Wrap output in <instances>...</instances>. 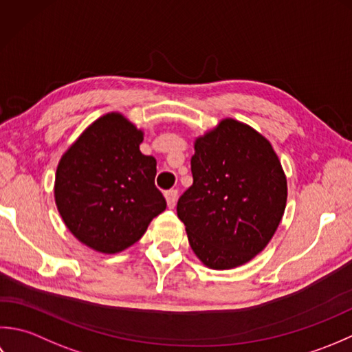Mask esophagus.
I'll use <instances>...</instances> for the list:
<instances>
[{
    "mask_svg": "<svg viewBox=\"0 0 352 352\" xmlns=\"http://www.w3.org/2000/svg\"><path fill=\"white\" fill-rule=\"evenodd\" d=\"M166 200L168 208H175L176 200H177V190H168L166 192Z\"/></svg>",
    "mask_w": 352,
    "mask_h": 352,
    "instance_id": "esophagus-1",
    "label": "esophagus"
}]
</instances>
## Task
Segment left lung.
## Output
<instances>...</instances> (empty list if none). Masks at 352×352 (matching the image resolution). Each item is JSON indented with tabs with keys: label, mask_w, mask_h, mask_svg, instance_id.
Wrapping results in <instances>:
<instances>
[{
	"label": "left lung",
	"mask_w": 352,
	"mask_h": 352,
	"mask_svg": "<svg viewBox=\"0 0 352 352\" xmlns=\"http://www.w3.org/2000/svg\"><path fill=\"white\" fill-rule=\"evenodd\" d=\"M192 185L177 200L191 249L205 266L232 269L260 254L287 202V181L270 142L232 118L195 142Z\"/></svg>",
	"instance_id": "left-lung-1"
}]
</instances>
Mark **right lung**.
<instances>
[{"label":"right lung","mask_w":352,"mask_h":352,"mask_svg":"<svg viewBox=\"0 0 352 352\" xmlns=\"http://www.w3.org/2000/svg\"><path fill=\"white\" fill-rule=\"evenodd\" d=\"M142 132L112 112L86 129L57 166V210L76 239L98 252L132 246L167 206L155 186V157L140 152Z\"/></svg>","instance_id":"add662e5"}]
</instances>
